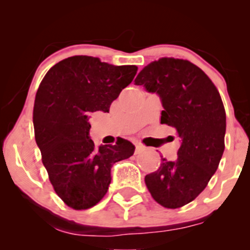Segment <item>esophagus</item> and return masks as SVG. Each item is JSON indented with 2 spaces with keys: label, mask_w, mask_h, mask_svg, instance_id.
Returning a JSON list of instances; mask_svg holds the SVG:
<instances>
[{
  "label": "esophagus",
  "mask_w": 250,
  "mask_h": 250,
  "mask_svg": "<svg viewBox=\"0 0 250 250\" xmlns=\"http://www.w3.org/2000/svg\"><path fill=\"white\" fill-rule=\"evenodd\" d=\"M143 150H145V148H143L141 145H139V143H135V154L142 153Z\"/></svg>",
  "instance_id": "1"
}]
</instances>
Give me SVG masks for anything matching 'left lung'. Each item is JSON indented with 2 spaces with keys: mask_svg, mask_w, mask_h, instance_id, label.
Masks as SVG:
<instances>
[{
  "mask_svg": "<svg viewBox=\"0 0 250 250\" xmlns=\"http://www.w3.org/2000/svg\"><path fill=\"white\" fill-rule=\"evenodd\" d=\"M157 94L161 123L176 129V159H162L145 182L153 199L166 208H180L196 199L215 174L225 150L226 111L210 79L187 60L163 57L146 65L135 79Z\"/></svg>",
  "mask_w": 250,
  "mask_h": 250,
  "instance_id": "obj_1",
  "label": "left lung"
}]
</instances>
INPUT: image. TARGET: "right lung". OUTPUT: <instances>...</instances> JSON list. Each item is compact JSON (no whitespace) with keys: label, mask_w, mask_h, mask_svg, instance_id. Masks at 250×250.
Listing matches in <instances>:
<instances>
[{"label":"right lung","mask_w":250,"mask_h":250,"mask_svg":"<svg viewBox=\"0 0 250 250\" xmlns=\"http://www.w3.org/2000/svg\"><path fill=\"white\" fill-rule=\"evenodd\" d=\"M136 65H114L99 57L71 56L43 77L34 103L37 147L54 190L68 207L82 210L99 203L111 181V167L135 147L127 140L95 147L89 115L108 113L133 81Z\"/></svg>","instance_id":"obj_1"}]
</instances>
